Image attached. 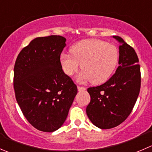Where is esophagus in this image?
<instances>
[{
    "label": "esophagus",
    "mask_w": 152,
    "mask_h": 152,
    "mask_svg": "<svg viewBox=\"0 0 152 152\" xmlns=\"http://www.w3.org/2000/svg\"><path fill=\"white\" fill-rule=\"evenodd\" d=\"M86 88L84 87H81V86H78V90L79 91H83V90H85Z\"/></svg>",
    "instance_id": "1"
}]
</instances>
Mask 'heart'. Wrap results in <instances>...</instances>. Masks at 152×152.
Segmentation results:
<instances>
[{
    "label": "heart",
    "mask_w": 152,
    "mask_h": 152,
    "mask_svg": "<svg viewBox=\"0 0 152 152\" xmlns=\"http://www.w3.org/2000/svg\"><path fill=\"white\" fill-rule=\"evenodd\" d=\"M70 53H62L60 63L68 76L77 71L81 64L83 71L79 80H90L93 84H102L108 80L118 64L119 50L113 44L97 39H85L75 44Z\"/></svg>",
    "instance_id": "1"
}]
</instances>
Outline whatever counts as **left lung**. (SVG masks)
Instances as JSON below:
<instances>
[{
    "instance_id": "obj_1",
    "label": "left lung",
    "mask_w": 152,
    "mask_h": 152,
    "mask_svg": "<svg viewBox=\"0 0 152 152\" xmlns=\"http://www.w3.org/2000/svg\"><path fill=\"white\" fill-rule=\"evenodd\" d=\"M119 46V66L108 81L89 87L90 102L86 113L90 121L103 129L115 127L127 118L136 103L140 90L139 59L132 47L121 37L113 36Z\"/></svg>"
}]
</instances>
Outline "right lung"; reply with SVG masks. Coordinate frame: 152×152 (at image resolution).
<instances>
[{
  "label": "right lung",
  "mask_w": 152,
  "mask_h": 152,
  "mask_svg": "<svg viewBox=\"0 0 152 152\" xmlns=\"http://www.w3.org/2000/svg\"><path fill=\"white\" fill-rule=\"evenodd\" d=\"M65 41L59 35L37 37L15 61V98L27 121L39 131L60 128L77 94V87L60 63Z\"/></svg>",
  "instance_id": "1"
}]
</instances>
